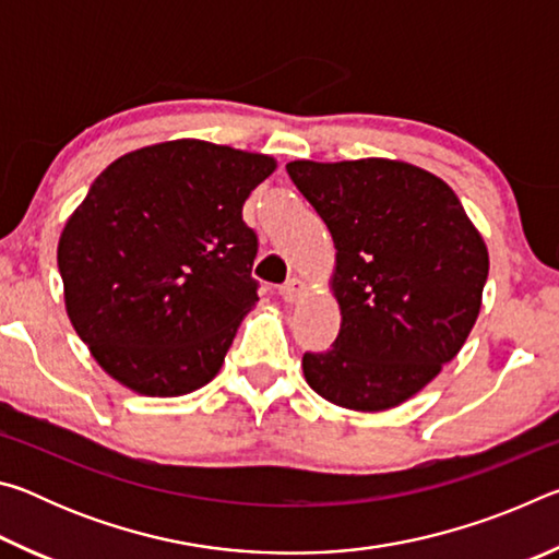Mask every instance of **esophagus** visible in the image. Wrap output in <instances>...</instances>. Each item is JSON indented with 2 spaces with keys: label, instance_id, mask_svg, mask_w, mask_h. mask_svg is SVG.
Here are the masks:
<instances>
[{
  "label": "esophagus",
  "instance_id": "obj_1",
  "mask_svg": "<svg viewBox=\"0 0 559 559\" xmlns=\"http://www.w3.org/2000/svg\"><path fill=\"white\" fill-rule=\"evenodd\" d=\"M278 293H281L283 300L293 302V300H298L302 293H306V283H302L300 278H288L286 283H283Z\"/></svg>",
  "mask_w": 559,
  "mask_h": 559
}]
</instances>
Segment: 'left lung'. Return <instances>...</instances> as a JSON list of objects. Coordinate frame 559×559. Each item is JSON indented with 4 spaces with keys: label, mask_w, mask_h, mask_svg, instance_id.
<instances>
[{
    "label": "left lung",
    "mask_w": 559,
    "mask_h": 559,
    "mask_svg": "<svg viewBox=\"0 0 559 559\" xmlns=\"http://www.w3.org/2000/svg\"><path fill=\"white\" fill-rule=\"evenodd\" d=\"M335 243L340 333L302 355L306 382L345 409L382 412L459 355L480 310L488 251L453 189L427 169L367 157L286 165Z\"/></svg>",
    "instance_id": "8db88e82"
}]
</instances>
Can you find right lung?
Returning <instances> with one entry per match:
<instances>
[{"label":"right lung","mask_w":559,"mask_h":559,"mask_svg":"<svg viewBox=\"0 0 559 559\" xmlns=\"http://www.w3.org/2000/svg\"><path fill=\"white\" fill-rule=\"evenodd\" d=\"M276 159L173 140L118 157L59 241L66 313L112 380L147 396L212 382L259 300L241 210Z\"/></svg>","instance_id":"obj_1"}]
</instances>
